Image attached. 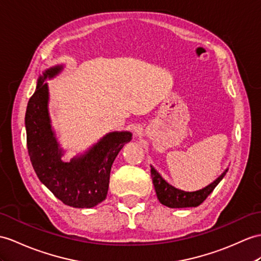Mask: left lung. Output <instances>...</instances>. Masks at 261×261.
<instances>
[{
	"mask_svg": "<svg viewBox=\"0 0 261 261\" xmlns=\"http://www.w3.org/2000/svg\"><path fill=\"white\" fill-rule=\"evenodd\" d=\"M228 171V168L222 173L217 179L209 184L205 188L196 190V192H184V190L177 189L174 186L165 180L160 173L150 166V174L152 178V184L156 190V195L161 204L169 208H186V207H197L204 201L207 197L213 193L215 187L218 185L220 180Z\"/></svg>",
	"mask_w": 261,
	"mask_h": 261,
	"instance_id": "1",
	"label": "left lung"
}]
</instances>
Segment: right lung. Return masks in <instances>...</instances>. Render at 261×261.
<instances>
[{
    "instance_id": "add662e5",
    "label": "right lung",
    "mask_w": 261,
    "mask_h": 261,
    "mask_svg": "<svg viewBox=\"0 0 261 261\" xmlns=\"http://www.w3.org/2000/svg\"><path fill=\"white\" fill-rule=\"evenodd\" d=\"M62 69V65L50 67L37 80L25 114L28 150L37 177L55 197L67 206L92 208L106 198L112 165L123 146L130 142L132 133H109L84 155L68 163L62 161L63 149L50 126L45 83Z\"/></svg>"
}]
</instances>
